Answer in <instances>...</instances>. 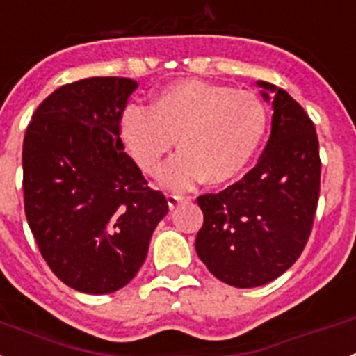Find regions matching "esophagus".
Instances as JSON below:
<instances>
[{"label":"esophagus","mask_w":356,"mask_h":356,"mask_svg":"<svg viewBox=\"0 0 356 356\" xmlns=\"http://www.w3.org/2000/svg\"><path fill=\"white\" fill-rule=\"evenodd\" d=\"M187 200H191V196L178 195V193H169V195H167V202H169V207H171V209H175L176 205H180L181 202H187Z\"/></svg>","instance_id":"esophagus-1"}]
</instances>
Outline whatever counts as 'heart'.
<instances>
[{
    "instance_id": "1",
    "label": "heart",
    "mask_w": 356,
    "mask_h": 356,
    "mask_svg": "<svg viewBox=\"0 0 356 356\" xmlns=\"http://www.w3.org/2000/svg\"><path fill=\"white\" fill-rule=\"evenodd\" d=\"M267 131V108L257 94L200 79H187L160 92L152 107H129L122 138L129 154L154 175L171 147L180 149L160 178L184 189L204 178L227 181L249 165Z\"/></svg>"
}]
</instances>
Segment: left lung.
I'll list each match as a JSON object with an SVG mask.
<instances>
[{
	"mask_svg": "<svg viewBox=\"0 0 356 356\" xmlns=\"http://www.w3.org/2000/svg\"><path fill=\"white\" fill-rule=\"evenodd\" d=\"M258 85L275 92L262 156L242 180L196 198L204 213L200 260L218 280L242 289L275 280L298 260L315 222L322 171L315 123L302 105L284 89Z\"/></svg>",
	"mask_w": 356,
	"mask_h": 356,
	"instance_id": "1",
	"label": "left lung"
}]
</instances>
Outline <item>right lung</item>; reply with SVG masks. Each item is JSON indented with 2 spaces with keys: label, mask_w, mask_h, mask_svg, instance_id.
Listing matches in <instances>:
<instances>
[{
  "label": "right lung",
  "mask_w": 356,
  "mask_h": 356,
  "mask_svg": "<svg viewBox=\"0 0 356 356\" xmlns=\"http://www.w3.org/2000/svg\"><path fill=\"white\" fill-rule=\"evenodd\" d=\"M136 89L116 76L63 85L41 102L23 140L29 227L51 271L81 293L127 286L169 213L123 151L122 116Z\"/></svg>",
  "instance_id": "right-lung-1"
}]
</instances>
